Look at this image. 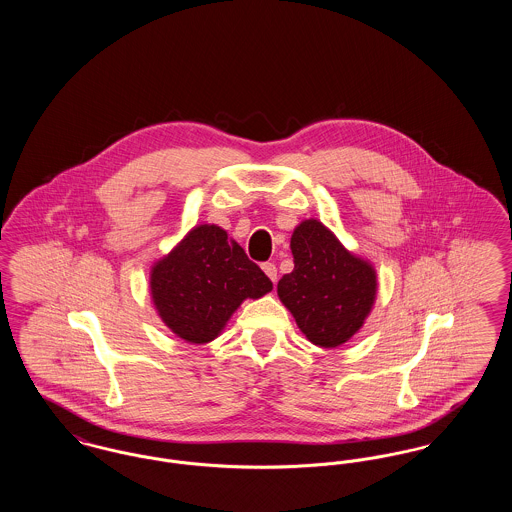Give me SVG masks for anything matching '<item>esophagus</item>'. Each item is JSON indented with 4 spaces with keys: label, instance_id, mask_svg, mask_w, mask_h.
Returning a JSON list of instances; mask_svg holds the SVG:
<instances>
[{
    "label": "esophagus",
    "instance_id": "obj_1",
    "mask_svg": "<svg viewBox=\"0 0 512 512\" xmlns=\"http://www.w3.org/2000/svg\"><path fill=\"white\" fill-rule=\"evenodd\" d=\"M263 270H265V274H267L268 278L272 280V282H276L278 280V268L274 263H265L263 265Z\"/></svg>",
    "mask_w": 512,
    "mask_h": 512
}]
</instances>
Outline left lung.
I'll return each mask as SVG.
<instances>
[{"instance_id": "8db88e82", "label": "left lung", "mask_w": 512, "mask_h": 512, "mask_svg": "<svg viewBox=\"0 0 512 512\" xmlns=\"http://www.w3.org/2000/svg\"><path fill=\"white\" fill-rule=\"evenodd\" d=\"M293 267L278 295L307 340L338 347L365 322L376 295V274L353 257L318 220L301 222L292 236Z\"/></svg>"}]
</instances>
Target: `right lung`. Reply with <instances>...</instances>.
<instances>
[{
    "mask_svg": "<svg viewBox=\"0 0 512 512\" xmlns=\"http://www.w3.org/2000/svg\"><path fill=\"white\" fill-rule=\"evenodd\" d=\"M270 290L267 274L215 224L194 228L151 272V295L163 322L192 343L215 340L245 297Z\"/></svg>",
    "mask_w": 512,
    "mask_h": 512,
    "instance_id": "right-lung-1",
    "label": "right lung"
}]
</instances>
